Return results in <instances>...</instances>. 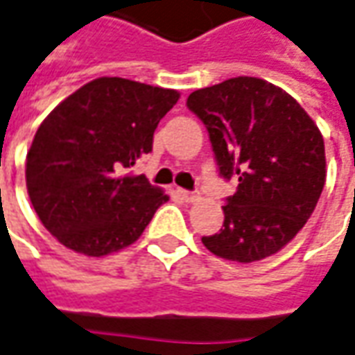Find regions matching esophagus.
<instances>
[{
    "label": "esophagus",
    "instance_id": "34e87169",
    "mask_svg": "<svg viewBox=\"0 0 355 355\" xmlns=\"http://www.w3.org/2000/svg\"><path fill=\"white\" fill-rule=\"evenodd\" d=\"M178 196L182 198L184 202H188V204H190V202H196L198 200L196 192H190V190H178Z\"/></svg>",
    "mask_w": 355,
    "mask_h": 355
}]
</instances>
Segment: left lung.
Wrapping results in <instances>:
<instances>
[{
    "instance_id": "left-lung-1",
    "label": "left lung",
    "mask_w": 355,
    "mask_h": 355,
    "mask_svg": "<svg viewBox=\"0 0 355 355\" xmlns=\"http://www.w3.org/2000/svg\"><path fill=\"white\" fill-rule=\"evenodd\" d=\"M187 107L206 124L219 175L239 178L223 229L202 237L204 247L243 264L276 254L307 223L327 180L317 124L293 96L259 77L198 89Z\"/></svg>"
}]
</instances>
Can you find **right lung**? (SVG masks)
I'll return each mask as SVG.
<instances>
[{"instance_id":"1","label":"right lung","mask_w":355,"mask_h":355,"mask_svg":"<svg viewBox=\"0 0 355 355\" xmlns=\"http://www.w3.org/2000/svg\"><path fill=\"white\" fill-rule=\"evenodd\" d=\"M178 91L98 77L62 101L26 153V190L54 237L85 257L136 243L168 196L144 175H124L153 149Z\"/></svg>"}]
</instances>
